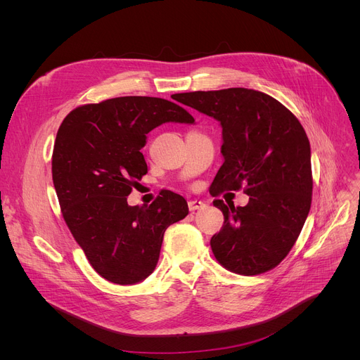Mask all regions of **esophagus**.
<instances>
[{"label": "esophagus", "instance_id": "esophagus-1", "mask_svg": "<svg viewBox=\"0 0 360 360\" xmlns=\"http://www.w3.org/2000/svg\"><path fill=\"white\" fill-rule=\"evenodd\" d=\"M205 204L201 201V200H191V201H188V209H190L191 212H195V210H198V209H202Z\"/></svg>", "mask_w": 360, "mask_h": 360}]
</instances>
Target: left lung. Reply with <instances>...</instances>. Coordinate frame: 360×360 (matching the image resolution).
<instances>
[{
	"instance_id": "8db88e82",
	"label": "left lung",
	"mask_w": 360,
	"mask_h": 360,
	"mask_svg": "<svg viewBox=\"0 0 360 360\" xmlns=\"http://www.w3.org/2000/svg\"><path fill=\"white\" fill-rule=\"evenodd\" d=\"M181 103L219 121L223 165L213 195L247 186L245 207L213 204L224 221L210 245L228 270L255 276L274 269L295 245L311 209V146L293 113L245 87L181 93Z\"/></svg>"
}]
</instances>
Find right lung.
I'll return each instance as SVG.
<instances>
[{
    "instance_id": "add662e5",
    "label": "right lung",
    "mask_w": 360,
    "mask_h": 360,
    "mask_svg": "<svg viewBox=\"0 0 360 360\" xmlns=\"http://www.w3.org/2000/svg\"><path fill=\"white\" fill-rule=\"evenodd\" d=\"M165 122L194 124L179 105L124 96L70 112L56 132L52 179L64 220L91 267L108 281L136 285L155 271L165 231L188 214L184 197L163 191L150 205L127 197L147 174V134Z\"/></svg>"
}]
</instances>
